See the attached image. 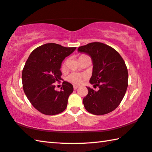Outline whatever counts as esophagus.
Segmentation results:
<instances>
[{
  "label": "esophagus",
  "mask_w": 152,
  "mask_h": 152,
  "mask_svg": "<svg viewBox=\"0 0 152 152\" xmlns=\"http://www.w3.org/2000/svg\"><path fill=\"white\" fill-rule=\"evenodd\" d=\"M78 88V86H76V85H74V90H76L77 88Z\"/></svg>",
  "instance_id": "34e87169"
}]
</instances>
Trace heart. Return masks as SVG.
Segmentation results:
<instances>
[{"instance_id":"heart-1","label":"heart","mask_w":152,"mask_h":152,"mask_svg":"<svg viewBox=\"0 0 152 152\" xmlns=\"http://www.w3.org/2000/svg\"><path fill=\"white\" fill-rule=\"evenodd\" d=\"M82 56H80V57H82ZM64 65H65V64H64ZM83 78H84V76L82 75V74L73 73V74H71L68 77V80L69 81H70L71 82H73L74 84H79L82 81V79Z\"/></svg>"}]
</instances>
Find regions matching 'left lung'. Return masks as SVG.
I'll return each mask as SVG.
<instances>
[{
    "label": "left lung",
    "instance_id": "left-lung-1",
    "mask_svg": "<svg viewBox=\"0 0 152 152\" xmlns=\"http://www.w3.org/2000/svg\"><path fill=\"white\" fill-rule=\"evenodd\" d=\"M92 61L90 83L99 88L87 87L88 93L83 99L86 110L96 115L107 114L119 106L128 86V72L121 56L110 46L100 42L90 43L78 49Z\"/></svg>",
    "mask_w": 152,
    "mask_h": 152
}]
</instances>
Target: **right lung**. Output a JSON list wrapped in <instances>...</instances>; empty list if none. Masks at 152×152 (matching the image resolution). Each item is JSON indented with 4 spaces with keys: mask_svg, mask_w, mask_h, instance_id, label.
<instances>
[{
    "mask_svg": "<svg viewBox=\"0 0 152 152\" xmlns=\"http://www.w3.org/2000/svg\"><path fill=\"white\" fill-rule=\"evenodd\" d=\"M76 49L46 43L35 49L28 58L22 72L23 88L29 102L43 114L57 115L66 109L72 84L64 81L63 89L57 91L53 83L61 80V63Z\"/></svg>",
    "mask_w": 152,
    "mask_h": 152,
    "instance_id": "right-lung-1",
    "label": "right lung"
}]
</instances>
